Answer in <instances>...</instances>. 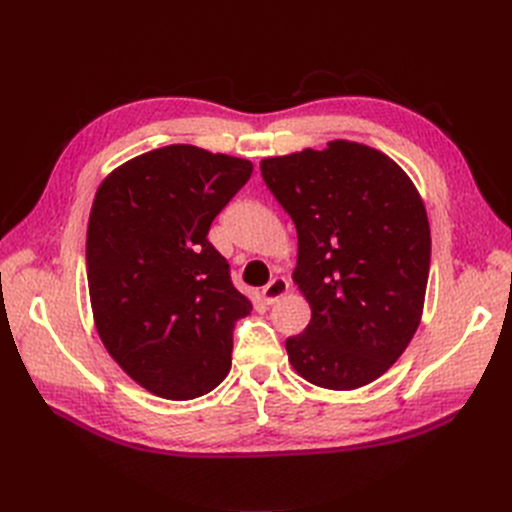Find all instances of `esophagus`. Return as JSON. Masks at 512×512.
<instances>
[{
  "label": "esophagus",
  "mask_w": 512,
  "mask_h": 512,
  "mask_svg": "<svg viewBox=\"0 0 512 512\" xmlns=\"http://www.w3.org/2000/svg\"><path fill=\"white\" fill-rule=\"evenodd\" d=\"M288 280L286 278H273L265 288H262V301L271 306L278 299H282L288 293Z\"/></svg>",
  "instance_id": "obj_1"
}]
</instances>
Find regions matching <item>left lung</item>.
Here are the masks:
<instances>
[{
    "label": "left lung",
    "mask_w": 512,
    "mask_h": 512,
    "mask_svg": "<svg viewBox=\"0 0 512 512\" xmlns=\"http://www.w3.org/2000/svg\"><path fill=\"white\" fill-rule=\"evenodd\" d=\"M297 228L293 280L312 308L286 340L297 375L357 390L388 372L420 325L431 228L416 185L381 150L334 140L260 161Z\"/></svg>",
    "instance_id": "obj_1"
}]
</instances>
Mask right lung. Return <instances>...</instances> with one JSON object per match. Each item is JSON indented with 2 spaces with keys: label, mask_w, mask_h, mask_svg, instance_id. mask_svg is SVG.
<instances>
[{
  "label": "right lung",
  "mask_w": 512,
  "mask_h": 512,
  "mask_svg": "<svg viewBox=\"0 0 512 512\" xmlns=\"http://www.w3.org/2000/svg\"><path fill=\"white\" fill-rule=\"evenodd\" d=\"M252 170L172 144L118 165L96 189L86 239L94 325L116 364L161 398L209 394L230 370L232 329L252 301L206 234Z\"/></svg>",
  "instance_id": "add662e5"
}]
</instances>
